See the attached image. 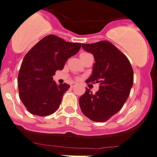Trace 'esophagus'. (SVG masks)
<instances>
[{
	"instance_id": "1",
	"label": "esophagus",
	"mask_w": 157,
	"mask_h": 157,
	"mask_svg": "<svg viewBox=\"0 0 157 157\" xmlns=\"http://www.w3.org/2000/svg\"><path fill=\"white\" fill-rule=\"evenodd\" d=\"M78 86L77 85V84L75 83V82H72V83H71V88H75V87Z\"/></svg>"
}]
</instances>
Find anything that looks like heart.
I'll list each match as a JSON object with an SVG mask.
<instances>
[{
    "label": "heart",
    "instance_id": "obj_1",
    "mask_svg": "<svg viewBox=\"0 0 157 157\" xmlns=\"http://www.w3.org/2000/svg\"><path fill=\"white\" fill-rule=\"evenodd\" d=\"M88 54H90V53H88V52H82V53L80 54V56H85V55H88Z\"/></svg>",
    "mask_w": 157,
    "mask_h": 157
}]
</instances>
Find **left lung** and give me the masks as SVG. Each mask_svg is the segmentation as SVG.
Segmentation results:
<instances>
[{"mask_svg":"<svg viewBox=\"0 0 157 157\" xmlns=\"http://www.w3.org/2000/svg\"><path fill=\"white\" fill-rule=\"evenodd\" d=\"M82 48L94 57L92 74L86 83H98L99 90L92 94L86 88L79 98L81 110L94 122H105L123 108L133 83V71L129 59L108 41L84 44Z\"/></svg>","mask_w":157,"mask_h":157,"instance_id":"1","label":"left lung"}]
</instances>
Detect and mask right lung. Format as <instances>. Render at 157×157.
Here are the masks:
<instances>
[{
  "instance_id": "right-lung-1",
  "label": "right lung",
  "mask_w": 157,
  "mask_h": 157,
  "mask_svg": "<svg viewBox=\"0 0 157 157\" xmlns=\"http://www.w3.org/2000/svg\"><path fill=\"white\" fill-rule=\"evenodd\" d=\"M81 46L79 43L48 35L26 54L17 82L20 98L30 114L45 117L58 110L70 85H56L52 76L57 70H63L68 59L75 55Z\"/></svg>"
}]
</instances>
